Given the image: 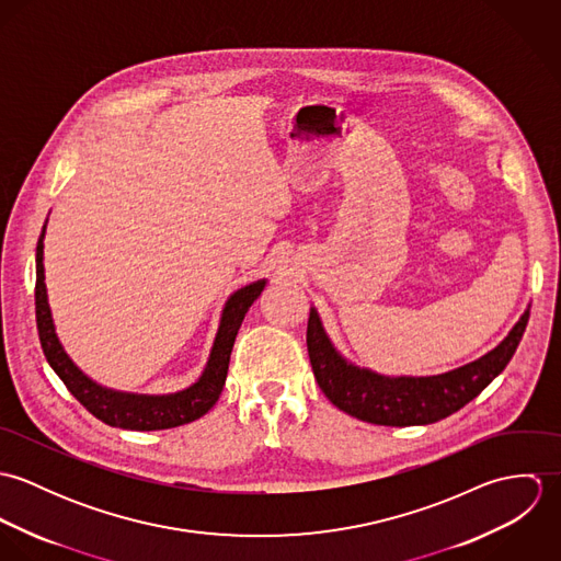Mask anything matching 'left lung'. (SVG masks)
<instances>
[{
    "instance_id": "1",
    "label": "left lung",
    "mask_w": 561,
    "mask_h": 561,
    "mask_svg": "<svg viewBox=\"0 0 561 561\" xmlns=\"http://www.w3.org/2000/svg\"><path fill=\"white\" fill-rule=\"evenodd\" d=\"M527 321L529 307L488 354L436 376H385L354 365L330 341L316 307H311L307 325V347L323 396L339 410L376 425H427L476 400L507 367Z\"/></svg>"
}]
</instances>
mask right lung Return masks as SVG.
Instances as JSON below:
<instances>
[{
	"instance_id": "obj_1",
	"label": "right lung",
	"mask_w": 561,
	"mask_h": 561,
	"mask_svg": "<svg viewBox=\"0 0 561 561\" xmlns=\"http://www.w3.org/2000/svg\"><path fill=\"white\" fill-rule=\"evenodd\" d=\"M45 229H47V222L43 225V233L36 245V325H38V336H41L45 358L51 365V369L58 374V378L67 385L71 396L99 421L112 427L138 430V432L179 427L209 412L222 393L227 371H229L231 350H233L241 321L245 318L248 309L252 307V302L265 289L267 278L248 283L229 296L220 316L218 332H216L207 365L194 385H190L183 391L165 393V396L114 391L88 378L73 363V358L67 354V350L62 347L56 334V323L51 318L47 285H45V263H43Z\"/></svg>"
}]
</instances>
